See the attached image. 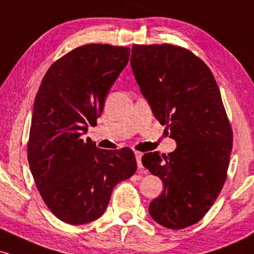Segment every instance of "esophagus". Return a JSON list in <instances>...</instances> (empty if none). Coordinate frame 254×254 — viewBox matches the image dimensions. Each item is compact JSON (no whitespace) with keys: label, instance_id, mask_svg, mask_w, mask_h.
Returning <instances> with one entry per match:
<instances>
[{"label":"esophagus","instance_id":"34e87169","mask_svg":"<svg viewBox=\"0 0 254 254\" xmlns=\"http://www.w3.org/2000/svg\"><path fill=\"white\" fill-rule=\"evenodd\" d=\"M142 155L143 154L139 153V151H136L135 153V156H136V161H137V166H138V170H143V166H142V162H141V159H142Z\"/></svg>","mask_w":254,"mask_h":254}]
</instances>
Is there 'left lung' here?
Listing matches in <instances>:
<instances>
[{
    "instance_id": "left-lung-1",
    "label": "left lung",
    "mask_w": 254,
    "mask_h": 254,
    "mask_svg": "<svg viewBox=\"0 0 254 254\" xmlns=\"http://www.w3.org/2000/svg\"><path fill=\"white\" fill-rule=\"evenodd\" d=\"M130 64L154 117L177 142L167 156H142L164 183L149 214L166 228H186L209 211L227 179L233 132L220 89L208 65L180 46L133 45Z\"/></svg>"
}]
</instances>
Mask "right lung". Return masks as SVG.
Segmentation results:
<instances>
[{"label":"right lung","mask_w":254,"mask_h":254,"mask_svg":"<svg viewBox=\"0 0 254 254\" xmlns=\"http://www.w3.org/2000/svg\"><path fill=\"white\" fill-rule=\"evenodd\" d=\"M129 56L130 49L123 46H80L52 64L38 89L28 164L43 200L65 223L100 217L113 188L136 172L130 148L99 149L90 138H81L89 125L97 124Z\"/></svg>","instance_id":"add662e5"}]
</instances>
